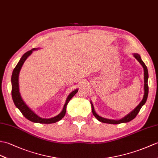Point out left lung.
Masks as SVG:
<instances>
[{"label": "left lung", "mask_w": 158, "mask_h": 158, "mask_svg": "<svg viewBox=\"0 0 158 158\" xmlns=\"http://www.w3.org/2000/svg\"><path fill=\"white\" fill-rule=\"evenodd\" d=\"M134 56L135 57V58L140 62L141 64L143 66L144 69V89H145V93H144V96L143 98L142 101L140 102L136 108L134 109V110L132 111L131 113H129V114L127 116H126L125 117H124L123 118L120 119L119 120H109V119H106L104 118H102V117L100 116L99 115H98L96 112H95L94 108V106L92 104V103L91 102V109H92V112L93 114L94 115V116L99 120L102 123H108V124H120V123H127L129 122V121L132 120L133 119H134L136 116L138 114V113L140 111V110L141 108V107L143 106L145 104V103L147 101V99H148V92H149V87H148V68H147L145 64L141 60V56H139L138 54H135Z\"/></svg>", "instance_id": "1"}]
</instances>
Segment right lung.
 <instances>
[{
  "label": "right lung",
  "instance_id": "1",
  "mask_svg": "<svg viewBox=\"0 0 158 158\" xmlns=\"http://www.w3.org/2000/svg\"><path fill=\"white\" fill-rule=\"evenodd\" d=\"M34 50L35 48L31 49V50H29L27 52H25L23 55V56L21 57L20 60L16 65V67H15L14 70L13 71V74L11 77V83H12L11 94H12L13 100L15 105L16 107L21 111L22 114H23L27 119L31 121V122L42 123V124L54 123L56 122H58V121H59L64 116L65 113H66V108H67V104L69 103V102L70 101L71 99L75 96L77 92L78 89H75V91H73V92H71L70 94H69V96L67 99V101H66V103L64 106V108L62 109V112L56 116L49 119H45V118H40V117L38 116L37 114H35L33 112L30 108H29L28 106L25 104V102L23 101V100H22V98L20 96L19 91V83H18L19 82V71L21 70L22 65H23V64L24 63L25 60L27 59V58L31 54L32 51Z\"/></svg>",
  "mask_w": 158,
  "mask_h": 158
}]
</instances>
